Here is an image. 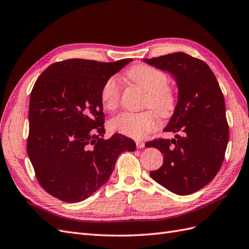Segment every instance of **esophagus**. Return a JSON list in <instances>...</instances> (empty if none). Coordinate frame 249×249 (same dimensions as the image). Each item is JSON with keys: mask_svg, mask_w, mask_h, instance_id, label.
<instances>
[{"mask_svg": "<svg viewBox=\"0 0 249 249\" xmlns=\"http://www.w3.org/2000/svg\"><path fill=\"white\" fill-rule=\"evenodd\" d=\"M144 142H142V141H139V140H137L136 141V146H137V148H143L144 147Z\"/></svg>", "mask_w": 249, "mask_h": 249, "instance_id": "34e87169", "label": "esophagus"}]
</instances>
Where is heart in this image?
I'll use <instances>...</instances> for the list:
<instances>
[{
  "instance_id": "obj_1",
  "label": "heart",
  "mask_w": 249,
  "mask_h": 249,
  "mask_svg": "<svg viewBox=\"0 0 249 249\" xmlns=\"http://www.w3.org/2000/svg\"><path fill=\"white\" fill-rule=\"evenodd\" d=\"M127 78L136 83L147 93L145 107L152 110L139 113L123 112L113 117L109 127L112 132L125 135L135 139H141L157 129L159 119L172 116L177 107V95L169 87L166 73L149 65L138 64L127 71ZM119 83L115 78H110L102 87L101 102L105 110L114 111L120 103Z\"/></svg>"
}]
</instances>
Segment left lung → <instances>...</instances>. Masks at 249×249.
Instances as JSON below:
<instances>
[{"mask_svg": "<svg viewBox=\"0 0 249 249\" xmlns=\"http://www.w3.org/2000/svg\"><path fill=\"white\" fill-rule=\"evenodd\" d=\"M143 60L170 72L178 88L177 107L164 132L180 135L146 143L164 156L162 166L149 175L178 195L194 193L215 178L227 150L229 124L222 91L208 64L185 53Z\"/></svg>", "mask_w": 249, "mask_h": 249, "instance_id": "obj_1", "label": "left lung"}]
</instances>
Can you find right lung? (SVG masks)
<instances>
[{"label": "right lung", "mask_w": 249, "mask_h": 249, "mask_svg": "<svg viewBox=\"0 0 249 249\" xmlns=\"http://www.w3.org/2000/svg\"><path fill=\"white\" fill-rule=\"evenodd\" d=\"M131 61L69 59L51 64L36 80L27 152L37 180L52 196L86 199L109 179L120 153L136 149L124 135L103 138L102 87Z\"/></svg>", "instance_id": "add662e5"}]
</instances>
